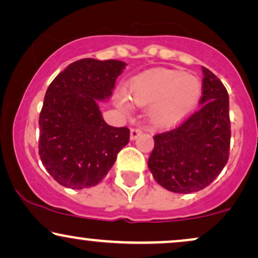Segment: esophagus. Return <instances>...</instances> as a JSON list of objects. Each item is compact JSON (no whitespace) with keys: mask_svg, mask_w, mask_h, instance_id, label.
<instances>
[{"mask_svg":"<svg viewBox=\"0 0 258 258\" xmlns=\"http://www.w3.org/2000/svg\"><path fill=\"white\" fill-rule=\"evenodd\" d=\"M141 135H142L141 128H137V127H133V128H131V141H135V139Z\"/></svg>","mask_w":258,"mask_h":258,"instance_id":"1","label":"esophagus"}]
</instances>
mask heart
I'll list each match as a JSON object with an SVG mask.
<instances>
[{
    "instance_id": "obj_1",
    "label": "heart",
    "mask_w": 258,
    "mask_h": 258,
    "mask_svg": "<svg viewBox=\"0 0 258 258\" xmlns=\"http://www.w3.org/2000/svg\"><path fill=\"white\" fill-rule=\"evenodd\" d=\"M202 96V84L195 76L176 70H155L133 80L130 97L137 105H150L149 121L156 128L174 126L194 110ZM117 105L128 111L130 101L117 99Z\"/></svg>"
}]
</instances>
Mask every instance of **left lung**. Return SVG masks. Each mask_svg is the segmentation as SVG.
<instances>
[{
  "mask_svg": "<svg viewBox=\"0 0 258 258\" xmlns=\"http://www.w3.org/2000/svg\"><path fill=\"white\" fill-rule=\"evenodd\" d=\"M203 76L201 107L175 128L155 136L148 161L157 184L175 194L203 190L228 161V92L221 80L206 67Z\"/></svg>",
  "mask_w": 258,
  "mask_h": 258,
  "instance_id": "left-lung-1",
  "label": "left lung"
}]
</instances>
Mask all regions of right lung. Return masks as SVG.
Segmentation results:
<instances>
[{
	"label": "right lung",
	"mask_w": 258,
	"mask_h": 258,
	"mask_svg": "<svg viewBox=\"0 0 258 258\" xmlns=\"http://www.w3.org/2000/svg\"><path fill=\"white\" fill-rule=\"evenodd\" d=\"M126 63L82 58L52 80L39 114V156L58 184L92 187L107 175L130 141L127 127L109 126L98 101L109 98Z\"/></svg>",
	"instance_id": "add662e5"
}]
</instances>
